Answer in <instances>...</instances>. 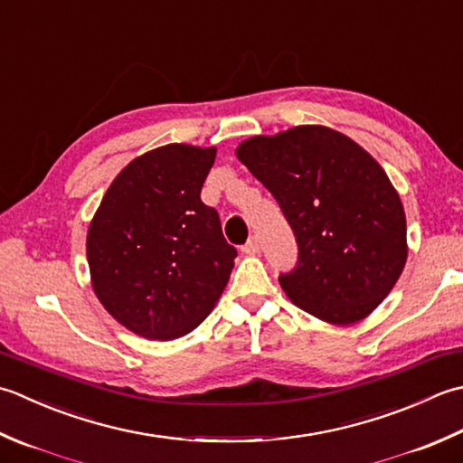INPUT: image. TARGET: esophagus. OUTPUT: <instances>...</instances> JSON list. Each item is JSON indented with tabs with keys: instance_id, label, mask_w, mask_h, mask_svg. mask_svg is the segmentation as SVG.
<instances>
[{
	"instance_id": "obj_1",
	"label": "esophagus",
	"mask_w": 463,
	"mask_h": 463,
	"mask_svg": "<svg viewBox=\"0 0 463 463\" xmlns=\"http://www.w3.org/2000/svg\"><path fill=\"white\" fill-rule=\"evenodd\" d=\"M259 250H260V242H259L257 237H250V239L247 241V244H244V247H242L244 255H257Z\"/></svg>"
}]
</instances>
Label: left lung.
<instances>
[{
  "instance_id": "8db88e82",
  "label": "left lung",
  "mask_w": 463,
  "mask_h": 463,
  "mask_svg": "<svg viewBox=\"0 0 463 463\" xmlns=\"http://www.w3.org/2000/svg\"><path fill=\"white\" fill-rule=\"evenodd\" d=\"M237 158L275 196L295 232L297 267L279 277L287 297L333 325L365 319L407 259L403 204L385 170L327 126L252 136Z\"/></svg>"
}]
</instances>
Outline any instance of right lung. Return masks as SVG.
I'll return each mask as SVG.
<instances>
[{
  "label": "right lung",
  "mask_w": 463,
  "mask_h": 463,
  "mask_svg": "<svg viewBox=\"0 0 463 463\" xmlns=\"http://www.w3.org/2000/svg\"><path fill=\"white\" fill-rule=\"evenodd\" d=\"M216 148L166 144L134 158L88 229L94 293L126 329L146 339L183 337L219 301L237 249L219 213L201 201Z\"/></svg>",
  "instance_id": "obj_1"
}]
</instances>
